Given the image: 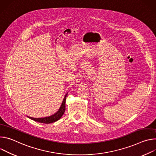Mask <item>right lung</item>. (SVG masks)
<instances>
[{"label":"right lung","mask_w":156,"mask_h":156,"mask_svg":"<svg viewBox=\"0 0 156 156\" xmlns=\"http://www.w3.org/2000/svg\"><path fill=\"white\" fill-rule=\"evenodd\" d=\"M67 95V93L64 96V98L62 102V104H61L60 108H59L58 111L56 112L55 114L49 116H46V117H44V118H32V117H30V116H28V117L29 118L31 119L32 120L35 121V122H37L39 123H46V124H49V123H54V122H56V121L59 120L61 118V116L64 113V112L66 110V100Z\"/></svg>","instance_id":"1"}]
</instances>
